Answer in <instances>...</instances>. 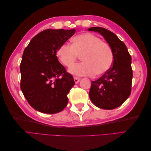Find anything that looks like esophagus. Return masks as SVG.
<instances>
[{"mask_svg":"<svg viewBox=\"0 0 151 151\" xmlns=\"http://www.w3.org/2000/svg\"><path fill=\"white\" fill-rule=\"evenodd\" d=\"M74 81H75V83H76V84L79 83V82L80 81V79L78 78V77H74Z\"/></svg>","mask_w":151,"mask_h":151,"instance_id":"obj_1","label":"esophagus"}]
</instances>
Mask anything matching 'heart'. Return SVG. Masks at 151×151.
<instances>
[{"instance_id":"heart-1","label":"heart","mask_w":151,"mask_h":151,"mask_svg":"<svg viewBox=\"0 0 151 151\" xmlns=\"http://www.w3.org/2000/svg\"><path fill=\"white\" fill-rule=\"evenodd\" d=\"M72 45H62L57 51V55L62 64L71 67L81 55L82 62L70 68L71 74L77 76L101 75L110 68L113 54L109 45L103 42L98 36L89 33H84L74 36Z\"/></svg>"}]
</instances>
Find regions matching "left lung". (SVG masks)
<instances>
[{"instance_id": "obj_1", "label": "left lung", "mask_w": 151, "mask_h": 151, "mask_svg": "<svg viewBox=\"0 0 151 151\" xmlns=\"http://www.w3.org/2000/svg\"><path fill=\"white\" fill-rule=\"evenodd\" d=\"M89 31L101 34L110 46L113 62L111 67L96 81H92L89 98L96 106L113 109L124 103L131 93L132 58L126 45L111 31L101 27H92Z\"/></svg>"}]
</instances>
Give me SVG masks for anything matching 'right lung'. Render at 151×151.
Instances as JSON below:
<instances>
[{
    "label": "right lung",
    "mask_w": 151,
    "mask_h": 151,
    "mask_svg": "<svg viewBox=\"0 0 151 151\" xmlns=\"http://www.w3.org/2000/svg\"><path fill=\"white\" fill-rule=\"evenodd\" d=\"M76 29H46L32 38L20 64L21 89L31 106L48 114L62 111L75 84L72 76L59 62L57 51Z\"/></svg>",
    "instance_id": "add662e5"
}]
</instances>
